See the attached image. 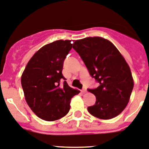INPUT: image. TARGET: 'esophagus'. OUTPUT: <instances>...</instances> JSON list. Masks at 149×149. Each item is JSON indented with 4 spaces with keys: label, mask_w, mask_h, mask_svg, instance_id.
<instances>
[{
    "label": "esophagus",
    "mask_w": 149,
    "mask_h": 149,
    "mask_svg": "<svg viewBox=\"0 0 149 149\" xmlns=\"http://www.w3.org/2000/svg\"><path fill=\"white\" fill-rule=\"evenodd\" d=\"M81 92H82L83 93H85L87 92V90H86L85 88H83V89H82V91H81Z\"/></svg>",
    "instance_id": "obj_1"
}]
</instances>
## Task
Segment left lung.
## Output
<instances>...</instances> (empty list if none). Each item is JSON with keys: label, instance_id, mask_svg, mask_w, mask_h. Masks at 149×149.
Here are the masks:
<instances>
[{"label": "left lung", "instance_id": "obj_1", "mask_svg": "<svg viewBox=\"0 0 149 149\" xmlns=\"http://www.w3.org/2000/svg\"><path fill=\"white\" fill-rule=\"evenodd\" d=\"M73 48L100 84L94 89H88L96 97L95 104L88 107V112L102 120L117 117L127 107L134 88L130 68L125 58L112 42L102 37L76 40Z\"/></svg>", "mask_w": 149, "mask_h": 149}]
</instances>
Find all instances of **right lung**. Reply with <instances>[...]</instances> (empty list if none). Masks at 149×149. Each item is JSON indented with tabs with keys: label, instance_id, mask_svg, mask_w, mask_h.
Segmentation results:
<instances>
[{
	"label": "right lung",
	"instance_id": "right-lung-1",
	"mask_svg": "<svg viewBox=\"0 0 149 149\" xmlns=\"http://www.w3.org/2000/svg\"><path fill=\"white\" fill-rule=\"evenodd\" d=\"M73 44L57 40L40 49L30 58L21 77L29 107L37 117L54 121L66 115L71 99L80 93L70 87L62 74L63 61ZM65 81L60 85L61 81Z\"/></svg>",
	"mask_w": 149,
	"mask_h": 149
}]
</instances>
